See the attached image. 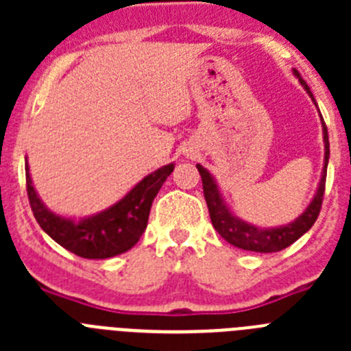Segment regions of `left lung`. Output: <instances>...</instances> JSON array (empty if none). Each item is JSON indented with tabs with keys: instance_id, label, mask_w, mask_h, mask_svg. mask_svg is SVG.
<instances>
[{
	"instance_id": "1",
	"label": "left lung",
	"mask_w": 351,
	"mask_h": 351,
	"mask_svg": "<svg viewBox=\"0 0 351 351\" xmlns=\"http://www.w3.org/2000/svg\"><path fill=\"white\" fill-rule=\"evenodd\" d=\"M297 77V70H293ZM300 84L304 86V89L309 93V96L313 98L311 91H309L308 84L304 82L299 77ZM315 101V98H313ZM324 123V119H322ZM324 142H325V163H324V172H322L320 184H318V190H316L315 198L311 200V204L308 206V209L300 214L295 221L288 223L285 226H278V228H260V226L251 225V223L243 221V219L235 218L234 214L230 213L228 206L223 200L221 193H219L218 186L214 178L204 169L202 165H197L198 172H200V178H202V186H204V197H206L207 207H209V216L213 226L216 228L219 235L225 239L226 243H230L232 246L241 247V250L246 251H255V253H276V251H281L285 247H288L290 244H293L299 237H302L306 232L315 225L318 214H320L322 202H324V193H325V179H327V165H328V154H330V149H328V133L327 126L324 123Z\"/></svg>"
}]
</instances>
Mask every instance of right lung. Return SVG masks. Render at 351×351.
Here are the masks:
<instances>
[{"mask_svg":"<svg viewBox=\"0 0 351 351\" xmlns=\"http://www.w3.org/2000/svg\"><path fill=\"white\" fill-rule=\"evenodd\" d=\"M172 170L173 163L154 170L112 207L80 221L56 216L43 206L33 188L27 165L26 190L35 219L60 246L82 258H110L132 250L138 243L147 226L154 197Z\"/></svg>","mask_w":351,"mask_h":351,"instance_id":"1","label":"right lung"}]
</instances>
